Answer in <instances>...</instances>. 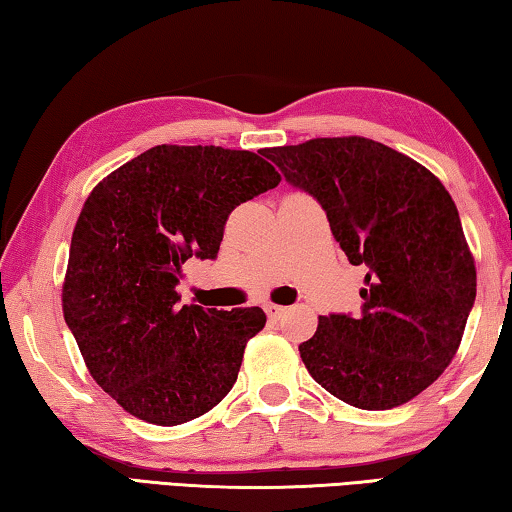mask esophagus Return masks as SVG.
Returning <instances> with one entry per match:
<instances>
[{
  "mask_svg": "<svg viewBox=\"0 0 512 512\" xmlns=\"http://www.w3.org/2000/svg\"><path fill=\"white\" fill-rule=\"evenodd\" d=\"M266 316L271 320H280L284 311H287V307H280V305H266Z\"/></svg>",
  "mask_w": 512,
  "mask_h": 512,
  "instance_id": "34e87169",
  "label": "esophagus"
}]
</instances>
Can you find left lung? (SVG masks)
<instances>
[{
	"mask_svg": "<svg viewBox=\"0 0 512 512\" xmlns=\"http://www.w3.org/2000/svg\"><path fill=\"white\" fill-rule=\"evenodd\" d=\"M264 155L314 196L350 264L361 314H329L300 343L309 375L357 409L384 411L431 386L454 359L476 298L474 259L443 183L366 137H318Z\"/></svg>",
	"mask_w": 512,
	"mask_h": 512,
	"instance_id": "1",
	"label": "left lung"
}]
</instances>
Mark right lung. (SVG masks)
Returning <instances> with one entry per match:
<instances>
[{
	"label": "right lung",
	"instance_id": "obj_1",
	"mask_svg": "<svg viewBox=\"0 0 512 512\" xmlns=\"http://www.w3.org/2000/svg\"><path fill=\"white\" fill-rule=\"evenodd\" d=\"M277 183L257 153L162 144L92 189L72 235L63 314L90 375L124 411L173 427L230 393L266 314L180 305L176 287L189 257L219 253L230 212Z\"/></svg>",
	"mask_w": 512,
	"mask_h": 512
}]
</instances>
